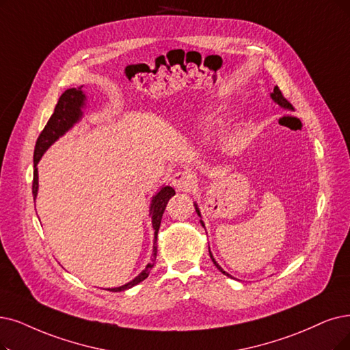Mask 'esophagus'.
<instances>
[{
  "label": "esophagus",
  "mask_w": 350,
  "mask_h": 350,
  "mask_svg": "<svg viewBox=\"0 0 350 350\" xmlns=\"http://www.w3.org/2000/svg\"><path fill=\"white\" fill-rule=\"evenodd\" d=\"M171 184L178 191H187L193 184V175L189 172H185V171H176L171 176Z\"/></svg>",
  "instance_id": "1"
}]
</instances>
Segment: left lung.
Masks as SVG:
<instances>
[{
  "instance_id": "obj_1",
  "label": "left lung",
  "mask_w": 350,
  "mask_h": 350,
  "mask_svg": "<svg viewBox=\"0 0 350 350\" xmlns=\"http://www.w3.org/2000/svg\"><path fill=\"white\" fill-rule=\"evenodd\" d=\"M270 96H271V99L278 105V106H282V107H284V109H288V110H293V109H295V107H293L291 106V103L286 99V97L283 96V93H282V90L280 89H278L277 86H274V90H273V93H270ZM195 205V211H197V214L201 217V213H200V209H198V205L197 204H193ZM201 224H202V227L205 228V226H204V222L201 221ZM209 257H211V260H213V262L215 264V267L222 273V274H226V275H228V277H231L232 278V275H230L227 271H224L221 267H219V265H218V262L215 261V258L213 257V253H211V250H209Z\"/></svg>"
}]
</instances>
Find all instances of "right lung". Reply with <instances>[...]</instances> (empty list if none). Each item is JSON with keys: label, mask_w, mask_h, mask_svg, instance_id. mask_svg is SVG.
Returning <instances> with one entry per match:
<instances>
[{"label": "right lung", "mask_w": 350, "mask_h": 350, "mask_svg": "<svg viewBox=\"0 0 350 350\" xmlns=\"http://www.w3.org/2000/svg\"><path fill=\"white\" fill-rule=\"evenodd\" d=\"M83 86L77 89H67L55 105L54 107V113L49 119L47 124L44 126L43 132L40 133L36 148H34V179H33V197L34 200L37 198V192H38V171H37V163L40 162L43 153L55 142L60 136H63L68 129H72L75 126V123H77L81 116H83V106H85L86 102V96L81 90ZM175 195V189L171 187H162L161 191L152 198L150 208H149V215L152 218V227L155 230V239H153V253H152V261L146 265V269L142 270V273H139L132 282L123 284L120 287L115 288H109V291H123L128 290L141 282H144L145 278L149 275L150 269L153 267L157 260V253H158V231L161 227V219L163 215V211L166 208L167 201H170Z\"/></svg>", "instance_id": "obj_1"}]
</instances>
